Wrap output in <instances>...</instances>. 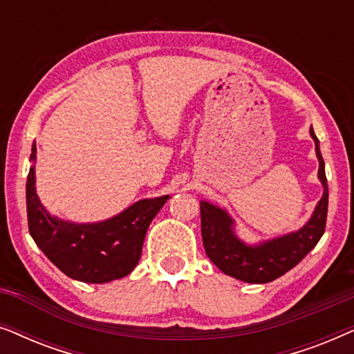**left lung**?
<instances>
[{
	"mask_svg": "<svg viewBox=\"0 0 354 354\" xmlns=\"http://www.w3.org/2000/svg\"><path fill=\"white\" fill-rule=\"evenodd\" d=\"M309 132L316 143L319 178L324 185V195L317 203L313 217L303 229L258 246H248L235 236L234 222L225 211L201 201L203 245L207 258L224 274L250 283L272 282L295 268L321 240L327 222L328 187L319 140L313 127Z\"/></svg>",
	"mask_w": 354,
	"mask_h": 354,
	"instance_id": "1",
	"label": "left lung"
}]
</instances>
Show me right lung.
Instances as JSON below:
<instances>
[{
  "label": "right lung",
  "mask_w": 354,
  "mask_h": 354,
  "mask_svg": "<svg viewBox=\"0 0 354 354\" xmlns=\"http://www.w3.org/2000/svg\"><path fill=\"white\" fill-rule=\"evenodd\" d=\"M33 143L30 159H35ZM166 196L142 200L113 219L72 224L51 217L35 192V167L27 176L28 232L46 258L71 279L106 283L125 277L138 264L143 240Z\"/></svg>",
  "instance_id": "right-lung-1"
}]
</instances>
